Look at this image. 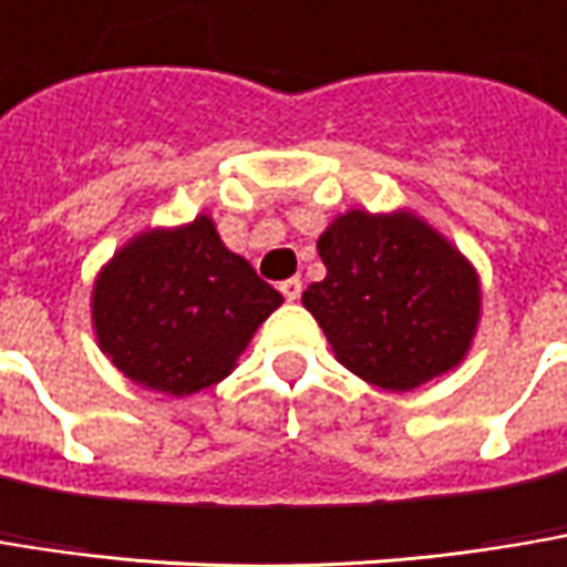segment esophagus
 Wrapping results in <instances>:
<instances>
[{"label":"esophagus","instance_id":"1","mask_svg":"<svg viewBox=\"0 0 567 567\" xmlns=\"http://www.w3.org/2000/svg\"><path fill=\"white\" fill-rule=\"evenodd\" d=\"M280 293H284V300H287V303H297V300H300V293H303V280H300V277L284 280V284H280Z\"/></svg>","mask_w":567,"mask_h":567}]
</instances>
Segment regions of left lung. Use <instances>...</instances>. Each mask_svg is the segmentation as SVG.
<instances>
[{
	"mask_svg": "<svg viewBox=\"0 0 567 567\" xmlns=\"http://www.w3.org/2000/svg\"><path fill=\"white\" fill-rule=\"evenodd\" d=\"M319 258L326 280L306 287L303 306L361 381L413 390L467 354L477 274L423 219L351 209L322 231Z\"/></svg>",
	"mask_w": 567,
	"mask_h": 567,
	"instance_id": "obj_1",
	"label": "left lung"
}]
</instances>
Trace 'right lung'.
<instances>
[{
	"mask_svg": "<svg viewBox=\"0 0 567 567\" xmlns=\"http://www.w3.org/2000/svg\"><path fill=\"white\" fill-rule=\"evenodd\" d=\"M284 297L231 255L209 216L144 231L93 287L100 348L135 384L189 396L231 374Z\"/></svg>",
	"mask_w": 567,
	"mask_h": 567,
	"instance_id": "add662e5",
	"label": "right lung"
}]
</instances>
